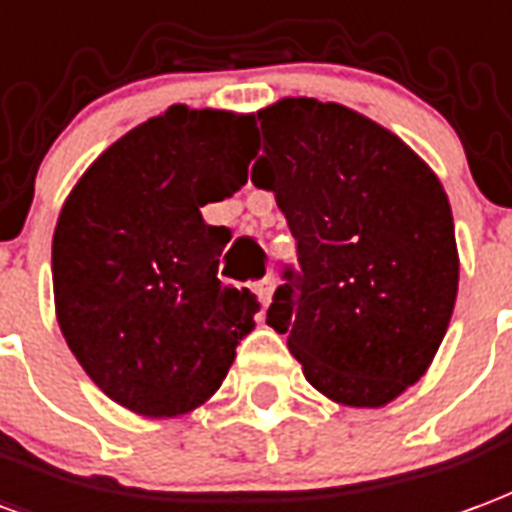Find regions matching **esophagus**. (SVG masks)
Listing matches in <instances>:
<instances>
[{
  "label": "esophagus",
  "instance_id": "obj_1",
  "mask_svg": "<svg viewBox=\"0 0 512 512\" xmlns=\"http://www.w3.org/2000/svg\"><path fill=\"white\" fill-rule=\"evenodd\" d=\"M274 290H276L274 276H266L263 282H257V295H260V301H263V306L271 304V295H274Z\"/></svg>",
  "mask_w": 512,
  "mask_h": 512
}]
</instances>
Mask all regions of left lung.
Returning <instances> with one entry per match:
<instances>
[{"label": "left lung", "mask_w": 512, "mask_h": 512, "mask_svg": "<svg viewBox=\"0 0 512 512\" xmlns=\"http://www.w3.org/2000/svg\"><path fill=\"white\" fill-rule=\"evenodd\" d=\"M252 184L298 241L266 323L312 388L377 410L426 374L458 293V249L437 173L391 130L339 102L282 97L257 111Z\"/></svg>", "instance_id": "1"}]
</instances>
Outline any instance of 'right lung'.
<instances>
[{
	"label": "right lung",
	"instance_id": "obj_1",
	"mask_svg": "<svg viewBox=\"0 0 512 512\" xmlns=\"http://www.w3.org/2000/svg\"><path fill=\"white\" fill-rule=\"evenodd\" d=\"M255 135V113L170 105L102 151L64 200L56 320L83 372L135 415L198 410L255 328V293L217 279L230 230L200 217L244 187Z\"/></svg>",
	"mask_w": 512,
	"mask_h": 512
}]
</instances>
